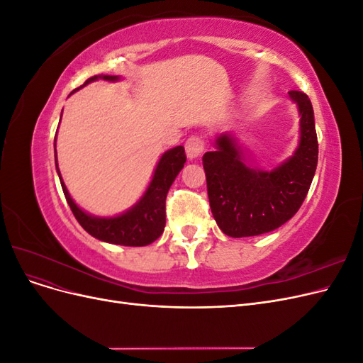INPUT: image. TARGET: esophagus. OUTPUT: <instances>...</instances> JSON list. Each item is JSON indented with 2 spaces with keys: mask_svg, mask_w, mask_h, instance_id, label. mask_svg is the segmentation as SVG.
Here are the masks:
<instances>
[{
  "mask_svg": "<svg viewBox=\"0 0 363 363\" xmlns=\"http://www.w3.org/2000/svg\"><path fill=\"white\" fill-rule=\"evenodd\" d=\"M184 148H186V155H188L191 160L200 157L204 152V139L199 135H194L186 140Z\"/></svg>",
  "mask_w": 363,
  "mask_h": 363,
  "instance_id": "esophagus-1",
  "label": "esophagus"
}]
</instances>
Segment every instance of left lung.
Listing matches in <instances>:
<instances>
[{
    "mask_svg": "<svg viewBox=\"0 0 363 363\" xmlns=\"http://www.w3.org/2000/svg\"><path fill=\"white\" fill-rule=\"evenodd\" d=\"M289 96L298 106L301 135L295 155L280 167L251 168L230 135L219 136L216 148L203 156L208 203L227 236L272 232L298 212L309 192L318 163L313 107L304 92L291 91Z\"/></svg>",
    "mask_w": 363,
    "mask_h": 363,
    "instance_id": "1",
    "label": "left lung"
}]
</instances>
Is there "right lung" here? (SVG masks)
Instances as JSON below:
<instances>
[{"label": "right lung", "mask_w": 363, "mask_h": 363, "mask_svg": "<svg viewBox=\"0 0 363 363\" xmlns=\"http://www.w3.org/2000/svg\"><path fill=\"white\" fill-rule=\"evenodd\" d=\"M96 79L115 82L118 80V77L94 75L91 79H87L84 84L91 83ZM77 89H79V87H77ZM54 147H56V138H54ZM54 151H56V148H54ZM184 162H186V152L182 145L167 151L157 163L155 175H152V180L148 186L147 192L135 207H131L125 213L115 218H96V216L84 213L82 208L72 201L67 186L63 184V180L60 177L59 167H57V155H56V168L59 172V179L62 183L65 199H67L79 224L86 230L87 233L92 235L96 239L104 240V242H108V244L125 245V247L148 245L151 242H155V240L163 233L164 223H167L164 200H167V194L171 188L172 182L184 167Z\"/></svg>", "instance_id": "1"}]
</instances>
